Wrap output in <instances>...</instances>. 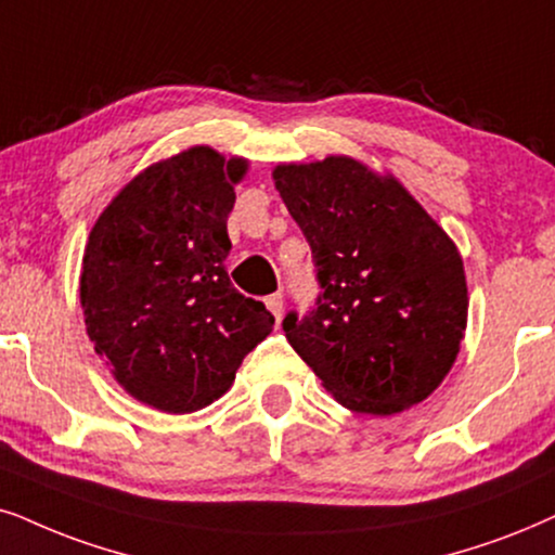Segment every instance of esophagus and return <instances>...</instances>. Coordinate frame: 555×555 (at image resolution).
Segmentation results:
<instances>
[{
  "instance_id": "1",
  "label": "esophagus",
  "mask_w": 555,
  "mask_h": 555,
  "mask_svg": "<svg viewBox=\"0 0 555 555\" xmlns=\"http://www.w3.org/2000/svg\"><path fill=\"white\" fill-rule=\"evenodd\" d=\"M263 301H266V307H269V312L273 314V318H276V322L282 320V312H284V299H282V294H271V297H266Z\"/></svg>"
}]
</instances>
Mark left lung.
<instances>
[{
	"mask_svg": "<svg viewBox=\"0 0 555 555\" xmlns=\"http://www.w3.org/2000/svg\"><path fill=\"white\" fill-rule=\"evenodd\" d=\"M273 184L312 248L314 310L284 333L322 387L363 415H397L440 387L468 314L464 261L399 181L327 156L273 168Z\"/></svg>",
	"mask_w": 555,
	"mask_h": 555,
	"instance_id": "8db88e82",
	"label": "left lung"
}]
</instances>
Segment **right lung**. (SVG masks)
<instances>
[{"instance_id":"obj_1","label":"right lung","mask_w":555,"mask_h":555,"mask_svg":"<svg viewBox=\"0 0 555 555\" xmlns=\"http://www.w3.org/2000/svg\"><path fill=\"white\" fill-rule=\"evenodd\" d=\"M245 158L194 145L140 171L83 248L79 297L94 350L138 402L171 415L212 404L273 330L230 284L228 217Z\"/></svg>"}]
</instances>
